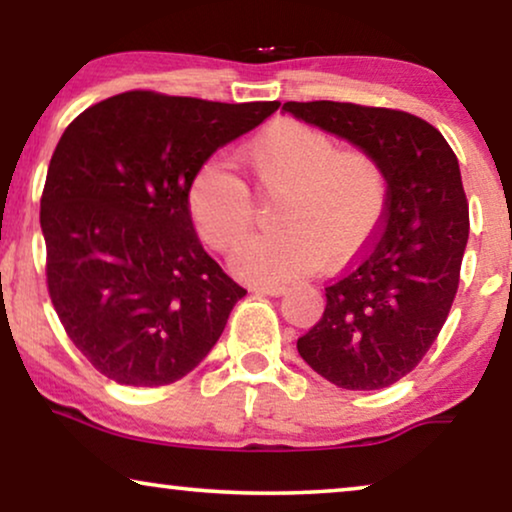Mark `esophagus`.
<instances>
[{
    "label": "esophagus",
    "mask_w": 512,
    "mask_h": 512,
    "mask_svg": "<svg viewBox=\"0 0 512 512\" xmlns=\"http://www.w3.org/2000/svg\"><path fill=\"white\" fill-rule=\"evenodd\" d=\"M256 293H265V296H282L286 291V286L282 284H261V286H254Z\"/></svg>",
    "instance_id": "1"
}]
</instances>
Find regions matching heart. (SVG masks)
<instances>
[{
	"label": "heart",
	"mask_w": 512,
	"mask_h": 512,
	"mask_svg": "<svg viewBox=\"0 0 512 512\" xmlns=\"http://www.w3.org/2000/svg\"><path fill=\"white\" fill-rule=\"evenodd\" d=\"M265 195H279L272 226L233 258L240 277L279 284L321 263L345 268L380 233L389 205L382 160L363 146H338L328 132L296 118H277L242 149ZM188 207L209 247L233 251L254 230V200L244 181L219 160L198 167Z\"/></svg>",
	"instance_id": "heart-1"
}]
</instances>
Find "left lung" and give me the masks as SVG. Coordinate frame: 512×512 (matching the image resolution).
I'll return each instance as SVG.
<instances>
[{"label":"left lung","instance_id":"1","mask_svg":"<svg viewBox=\"0 0 512 512\" xmlns=\"http://www.w3.org/2000/svg\"><path fill=\"white\" fill-rule=\"evenodd\" d=\"M282 109L373 151L387 170L380 233L326 286L324 314L298 338V354L335 387H391L424 359L457 296L468 242L457 156L408 111L331 100Z\"/></svg>","mask_w":512,"mask_h":512}]
</instances>
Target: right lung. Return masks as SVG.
<instances>
[{"mask_svg":"<svg viewBox=\"0 0 512 512\" xmlns=\"http://www.w3.org/2000/svg\"><path fill=\"white\" fill-rule=\"evenodd\" d=\"M277 109L128 90L62 132L39 212L48 296L104 377L163 387L221 338L247 289L202 249L188 188L219 146Z\"/></svg>","mask_w":512,"mask_h":512,"instance_id":"obj_1","label":"right lung"}]
</instances>
